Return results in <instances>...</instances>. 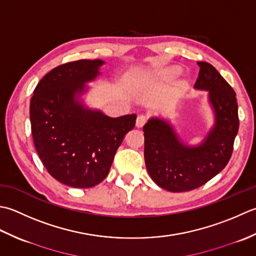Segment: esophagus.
Wrapping results in <instances>:
<instances>
[{
  "instance_id": "obj_1",
  "label": "esophagus",
  "mask_w": 256,
  "mask_h": 256,
  "mask_svg": "<svg viewBox=\"0 0 256 256\" xmlns=\"http://www.w3.org/2000/svg\"><path fill=\"white\" fill-rule=\"evenodd\" d=\"M146 122H147V117L144 116V114H140V116L137 117V120H136V126L142 128L144 126Z\"/></svg>"
}]
</instances>
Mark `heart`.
<instances>
[{"instance_id": "obj_1", "label": "heart", "mask_w": 256, "mask_h": 256, "mask_svg": "<svg viewBox=\"0 0 256 256\" xmlns=\"http://www.w3.org/2000/svg\"><path fill=\"white\" fill-rule=\"evenodd\" d=\"M174 72H176V70H174Z\"/></svg>"}]
</instances>
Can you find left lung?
I'll return each instance as SVG.
<instances>
[{
	"instance_id": "8db88e82",
	"label": "left lung",
	"mask_w": 256,
	"mask_h": 256,
	"mask_svg": "<svg viewBox=\"0 0 256 256\" xmlns=\"http://www.w3.org/2000/svg\"><path fill=\"white\" fill-rule=\"evenodd\" d=\"M196 90H206L214 124L200 144L182 142L172 124L151 117L144 126V162L156 184L171 192H184L203 186L228 164L238 132L236 92L214 67L198 62Z\"/></svg>"
}]
</instances>
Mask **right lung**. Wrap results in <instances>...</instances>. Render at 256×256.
I'll list each match as a JSON object with an SVG mask.
<instances>
[{"mask_svg": "<svg viewBox=\"0 0 256 256\" xmlns=\"http://www.w3.org/2000/svg\"><path fill=\"white\" fill-rule=\"evenodd\" d=\"M102 60L66 62L48 72L30 99L36 151L48 174L72 188H92L106 178L136 114L112 118L87 107V82L100 75Z\"/></svg>", "mask_w": 256, "mask_h": 256, "instance_id": "1", "label": "right lung"}]
</instances>
